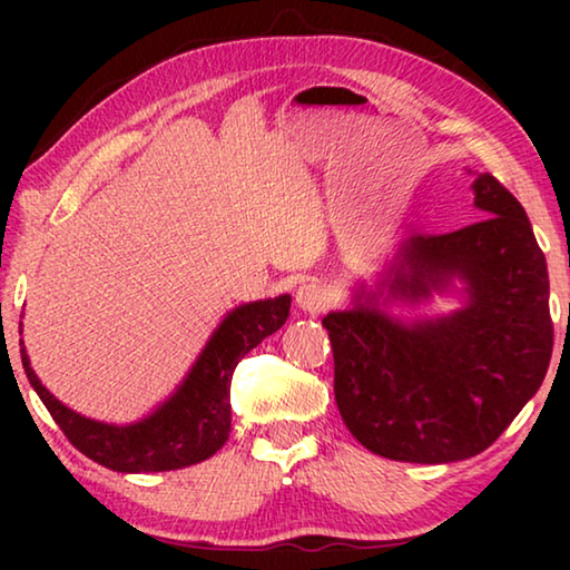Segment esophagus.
Here are the masks:
<instances>
[{
  "label": "esophagus",
  "mask_w": 570,
  "mask_h": 570,
  "mask_svg": "<svg viewBox=\"0 0 570 570\" xmlns=\"http://www.w3.org/2000/svg\"><path fill=\"white\" fill-rule=\"evenodd\" d=\"M296 306L306 314H320L326 306V292L314 282H306L296 288Z\"/></svg>",
  "instance_id": "34e87169"
}]
</instances>
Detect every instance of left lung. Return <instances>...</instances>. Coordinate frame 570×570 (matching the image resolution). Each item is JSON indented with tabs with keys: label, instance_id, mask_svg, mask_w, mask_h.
<instances>
[{
	"label": "left lung",
	"instance_id": "obj_1",
	"mask_svg": "<svg viewBox=\"0 0 570 570\" xmlns=\"http://www.w3.org/2000/svg\"><path fill=\"white\" fill-rule=\"evenodd\" d=\"M482 220L410 236L352 306L322 320L334 350V397L374 455L440 465L503 435L546 380L553 352L548 266L523 206L480 173ZM458 293L448 315L402 321L391 304Z\"/></svg>",
	"mask_w": 570,
	"mask_h": 570
}]
</instances>
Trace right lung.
Here are the masks:
<instances>
[{"mask_svg":"<svg viewBox=\"0 0 570 570\" xmlns=\"http://www.w3.org/2000/svg\"><path fill=\"white\" fill-rule=\"evenodd\" d=\"M292 296L258 298L224 316L186 377L146 417L115 424L90 420L62 404L37 377L19 340L24 374L67 440L98 465L115 472H163L204 462L226 445L230 432V377L236 364L278 332ZM22 334V324H19Z\"/></svg>","mask_w":570,"mask_h":570,"instance_id":"1","label":"right lung"}]
</instances>
